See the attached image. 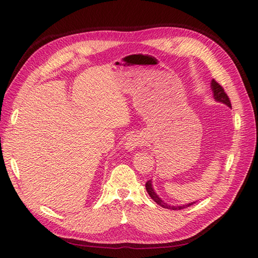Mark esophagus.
<instances>
[{
  "instance_id": "1",
  "label": "esophagus",
  "mask_w": 258,
  "mask_h": 258,
  "mask_svg": "<svg viewBox=\"0 0 258 258\" xmlns=\"http://www.w3.org/2000/svg\"><path fill=\"white\" fill-rule=\"evenodd\" d=\"M143 144L141 136L138 134H131L125 142V149L128 151H133L136 147H140Z\"/></svg>"
}]
</instances>
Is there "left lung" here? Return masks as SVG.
Segmentation results:
<instances>
[{
	"label": "left lung",
	"mask_w": 258,
	"mask_h": 258,
	"mask_svg": "<svg viewBox=\"0 0 258 258\" xmlns=\"http://www.w3.org/2000/svg\"><path fill=\"white\" fill-rule=\"evenodd\" d=\"M212 90H213V93H214V98H215L216 101L218 102H222L224 104H226L227 106L232 107V104H231V100H229L228 95L226 94V92L224 91L223 86L218 83V82H216L215 80L212 81ZM145 187H146V190L147 193H149V195L152 197V200L156 202L158 205L164 207V208H167V210H173V211H177V210H183V208H186V207H189L190 205L195 204V202L193 203H189V204H185L183 206H172V205H168L166 204V203H164L160 197H158L156 195V193L154 191V189H153L152 187V180H147L146 184H145Z\"/></svg>",
	"instance_id": "1"
}]
</instances>
